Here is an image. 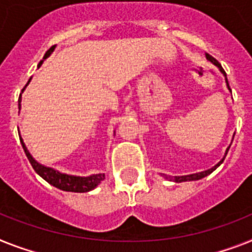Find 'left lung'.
Returning <instances> with one entry per match:
<instances>
[{
    "instance_id": "8db88e82",
    "label": "left lung",
    "mask_w": 252,
    "mask_h": 252,
    "mask_svg": "<svg viewBox=\"0 0 252 252\" xmlns=\"http://www.w3.org/2000/svg\"><path fill=\"white\" fill-rule=\"evenodd\" d=\"M206 58H207V60H210V62H211V63L214 64V65H216V66H218V68H219L220 72H221V73H223V76L225 77L226 86H228V90L230 91L229 84H228V80H226V73H225V70L223 69V66L220 65V63H219V62H218V60L215 59V58H213V56L209 55V54H206ZM229 148H230V147H228V148H226L225 156H226V153H228V151H229ZM225 156H224V158H225ZM224 158L221 159V161H220L219 163H218V165H215V166H214V167L209 168V170H206V171L197 172V174H190V175H184V176H168V175H163V176H165L166 179H168V180H172V182H176V183L190 182V180H199V179H202V178H205V176L210 175V174H211V172H213L214 170H216V167H219V166L221 165V163H223Z\"/></svg>"
}]
</instances>
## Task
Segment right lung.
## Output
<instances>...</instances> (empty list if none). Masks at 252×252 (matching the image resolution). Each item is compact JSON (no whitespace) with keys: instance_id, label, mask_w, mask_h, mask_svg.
<instances>
[{"instance_id":"right-lung-1","label":"right lung","mask_w":252,"mask_h":252,"mask_svg":"<svg viewBox=\"0 0 252 252\" xmlns=\"http://www.w3.org/2000/svg\"><path fill=\"white\" fill-rule=\"evenodd\" d=\"M54 47H51L50 50H47V53L45 54L43 59H46L50 54L53 53ZM43 63V60H41L38 64V66H41V64ZM29 82V81H28ZM28 85V84H27ZM20 103H22V99L19 96V109H20ZM20 138V143H22V147L26 152V156L28 157L29 162L32 167L34 168V171L38 174L42 179H45L49 184L54 186L55 188H59L62 190H65V192H77V193H84L89 192V190H93L95 187L105 179V175L104 174H96V175H91V176H73V175H66V174H62V172L56 171L51 167H46V166L41 165L36 159L33 158L29 151L27 149L24 141H23L22 136Z\"/></svg>"}]
</instances>
